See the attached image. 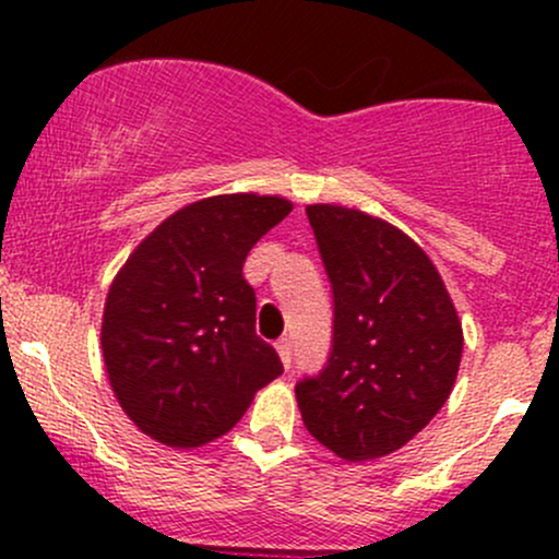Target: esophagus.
Masks as SVG:
<instances>
[{
	"instance_id": "obj_1",
	"label": "esophagus",
	"mask_w": 559,
	"mask_h": 559,
	"mask_svg": "<svg viewBox=\"0 0 559 559\" xmlns=\"http://www.w3.org/2000/svg\"><path fill=\"white\" fill-rule=\"evenodd\" d=\"M275 349H278L281 362H284V368L288 370V365H292V338H278V342H275Z\"/></svg>"
}]
</instances>
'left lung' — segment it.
I'll return each instance as SVG.
<instances>
[{
  "instance_id": "1",
  "label": "left lung",
  "mask_w": 559,
  "mask_h": 559,
  "mask_svg": "<svg viewBox=\"0 0 559 559\" xmlns=\"http://www.w3.org/2000/svg\"><path fill=\"white\" fill-rule=\"evenodd\" d=\"M333 292L325 368L297 383L307 431L346 463L396 452L444 407L463 325L428 254L381 217L307 207Z\"/></svg>"
}]
</instances>
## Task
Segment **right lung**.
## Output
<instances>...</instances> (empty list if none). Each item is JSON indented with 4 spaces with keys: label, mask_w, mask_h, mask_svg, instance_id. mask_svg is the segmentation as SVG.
Masks as SVG:
<instances>
[{
    "label": "right lung",
    "mask_w": 559,
    "mask_h": 559,
    "mask_svg": "<svg viewBox=\"0 0 559 559\" xmlns=\"http://www.w3.org/2000/svg\"><path fill=\"white\" fill-rule=\"evenodd\" d=\"M288 213L281 197L202 199L159 223L115 275L102 318L107 376L128 418L159 444L228 433L284 373L254 333L258 297L241 267Z\"/></svg>",
    "instance_id": "right-lung-1"
}]
</instances>
